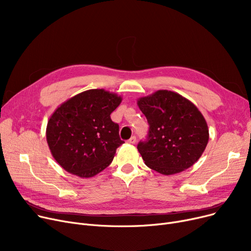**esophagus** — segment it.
I'll list each match as a JSON object with an SVG mask.
<instances>
[{"label": "esophagus", "mask_w": 251, "mask_h": 251, "mask_svg": "<svg viewBox=\"0 0 251 251\" xmlns=\"http://www.w3.org/2000/svg\"><path fill=\"white\" fill-rule=\"evenodd\" d=\"M127 142H128V143H130V144H134V143L136 142V137H135V136H132V137H131Z\"/></svg>", "instance_id": "esophagus-1"}]
</instances>
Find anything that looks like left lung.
I'll return each mask as SVG.
<instances>
[{
	"label": "left lung",
	"instance_id": "8db88e82",
	"mask_svg": "<svg viewBox=\"0 0 251 251\" xmlns=\"http://www.w3.org/2000/svg\"><path fill=\"white\" fill-rule=\"evenodd\" d=\"M137 104L150 124L148 139L137 146L144 164L163 175H174L199 161L209 134L194 103L165 89L139 98Z\"/></svg>",
	"mask_w": 251,
	"mask_h": 251
}]
</instances>
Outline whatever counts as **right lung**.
Here are the masks:
<instances>
[{"label": "right lung", "instance_id": "obj_1", "mask_svg": "<svg viewBox=\"0 0 251 251\" xmlns=\"http://www.w3.org/2000/svg\"><path fill=\"white\" fill-rule=\"evenodd\" d=\"M122 98L104 89L80 92L52 113L47 125V141L51 155L68 173L94 177L113 161L124 143L119 125L110 117Z\"/></svg>", "mask_w": 251, "mask_h": 251}]
</instances>
